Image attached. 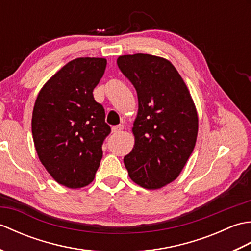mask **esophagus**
Returning a JSON list of instances; mask_svg holds the SVG:
<instances>
[{
  "label": "esophagus",
  "mask_w": 251,
  "mask_h": 251,
  "mask_svg": "<svg viewBox=\"0 0 251 251\" xmlns=\"http://www.w3.org/2000/svg\"><path fill=\"white\" fill-rule=\"evenodd\" d=\"M123 129H124V126L117 125V126H114L113 128H112V132H114V134H119V132H121Z\"/></svg>",
  "instance_id": "34e87169"
}]
</instances>
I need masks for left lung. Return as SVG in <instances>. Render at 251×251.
<instances>
[{
  "instance_id": "8db88e82",
  "label": "left lung",
  "mask_w": 251,
  "mask_h": 251,
  "mask_svg": "<svg viewBox=\"0 0 251 251\" xmlns=\"http://www.w3.org/2000/svg\"><path fill=\"white\" fill-rule=\"evenodd\" d=\"M117 66L137 90L135 146L124 157L130 179L159 189L178 177L195 147L199 119L189 89L172 62L148 54L124 55Z\"/></svg>"
}]
</instances>
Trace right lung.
<instances>
[{
  "mask_svg": "<svg viewBox=\"0 0 251 251\" xmlns=\"http://www.w3.org/2000/svg\"><path fill=\"white\" fill-rule=\"evenodd\" d=\"M105 66L104 58H76L49 79L35 101L32 136L37 155L51 177L70 189L94 180L111 132L93 95Z\"/></svg>",
  "mask_w": 251,
  "mask_h": 251,
  "instance_id": "add662e5",
  "label": "right lung"
}]
</instances>
